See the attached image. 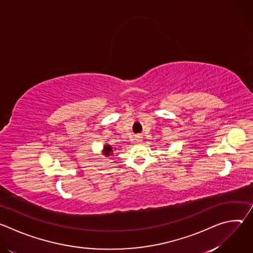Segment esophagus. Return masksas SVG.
<instances>
[{"instance_id": "34e87169", "label": "esophagus", "mask_w": 253, "mask_h": 253, "mask_svg": "<svg viewBox=\"0 0 253 253\" xmlns=\"http://www.w3.org/2000/svg\"><path fill=\"white\" fill-rule=\"evenodd\" d=\"M136 141H137V142H142V136L138 135V136L136 137Z\"/></svg>"}]
</instances>
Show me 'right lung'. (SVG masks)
Instances as JSON below:
<instances>
[{
  "instance_id": "add662e5",
  "label": "right lung",
  "mask_w": 253,
  "mask_h": 253,
  "mask_svg": "<svg viewBox=\"0 0 253 253\" xmlns=\"http://www.w3.org/2000/svg\"><path fill=\"white\" fill-rule=\"evenodd\" d=\"M102 154H103L105 157L112 156V155L114 154L113 147H112L111 145H109V144H105V145L103 146V149H102Z\"/></svg>"
}]
</instances>
